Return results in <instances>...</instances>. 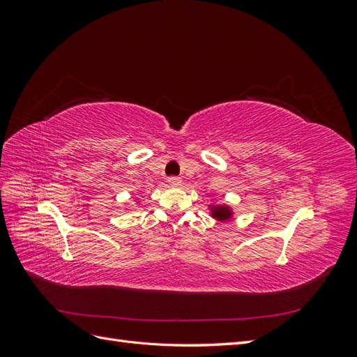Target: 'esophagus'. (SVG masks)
<instances>
[{"label":"esophagus","mask_w":357,"mask_h":357,"mask_svg":"<svg viewBox=\"0 0 357 357\" xmlns=\"http://www.w3.org/2000/svg\"><path fill=\"white\" fill-rule=\"evenodd\" d=\"M168 183L171 186H180L181 185V178L180 177H169Z\"/></svg>","instance_id":"esophagus-1"}]
</instances>
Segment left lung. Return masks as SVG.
I'll use <instances>...</instances> for the list:
<instances>
[{
  "label": "left lung",
  "instance_id": "obj_1",
  "mask_svg": "<svg viewBox=\"0 0 357 357\" xmlns=\"http://www.w3.org/2000/svg\"><path fill=\"white\" fill-rule=\"evenodd\" d=\"M208 213L214 220L218 222H228L234 218V208L228 204H210Z\"/></svg>",
  "mask_w": 357,
  "mask_h": 357
}]
</instances>
